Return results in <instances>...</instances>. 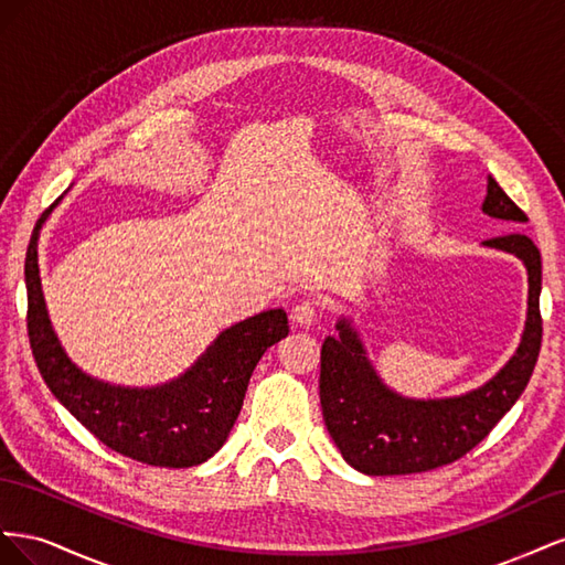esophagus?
<instances>
[{
  "label": "esophagus",
  "mask_w": 565,
  "mask_h": 565,
  "mask_svg": "<svg viewBox=\"0 0 565 565\" xmlns=\"http://www.w3.org/2000/svg\"><path fill=\"white\" fill-rule=\"evenodd\" d=\"M316 320H318V311L311 301H301L292 309V322L299 324V328L309 330Z\"/></svg>",
  "instance_id": "esophagus-1"
}]
</instances>
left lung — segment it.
<instances>
[{
  "label": "left lung",
  "mask_w": 565,
  "mask_h": 565,
  "mask_svg": "<svg viewBox=\"0 0 565 565\" xmlns=\"http://www.w3.org/2000/svg\"><path fill=\"white\" fill-rule=\"evenodd\" d=\"M483 214L514 228L527 216L492 177ZM483 247L514 254L527 270L525 328L514 355L486 384L448 398H407L384 384L351 318L339 316L334 337L320 351V405L324 426L353 469L367 476L429 471L478 446L525 391L542 344V259L527 235L507 233Z\"/></svg>",
  "instance_id": "obj_1"
}]
</instances>
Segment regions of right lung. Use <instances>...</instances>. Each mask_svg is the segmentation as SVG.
<instances>
[{"label":"right lung","instance_id":"obj_1","mask_svg":"<svg viewBox=\"0 0 565 565\" xmlns=\"http://www.w3.org/2000/svg\"><path fill=\"white\" fill-rule=\"evenodd\" d=\"M63 195L51 204V210ZM38 221L25 256L28 337L42 377L58 403L110 450L150 467L188 469L224 446L241 415L252 372L268 347L287 337L282 309L231 324L179 377L158 386L110 384L84 372L61 347L42 292Z\"/></svg>","mask_w":565,"mask_h":565}]
</instances>
